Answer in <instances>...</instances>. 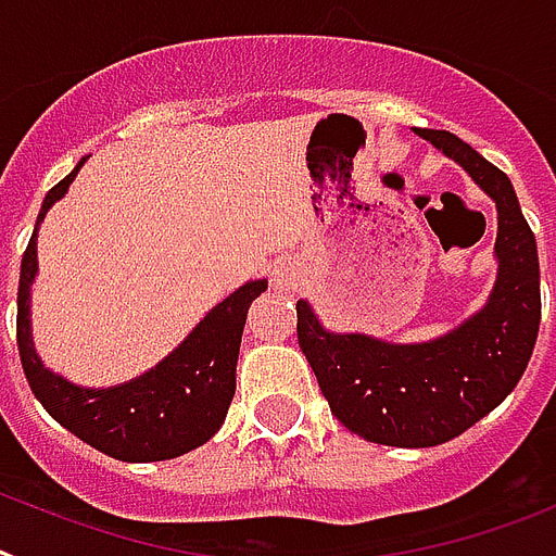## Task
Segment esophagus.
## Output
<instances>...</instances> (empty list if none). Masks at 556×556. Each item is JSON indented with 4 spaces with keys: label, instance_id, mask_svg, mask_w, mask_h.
<instances>
[{
    "label": "esophagus",
    "instance_id": "1",
    "mask_svg": "<svg viewBox=\"0 0 556 556\" xmlns=\"http://www.w3.org/2000/svg\"><path fill=\"white\" fill-rule=\"evenodd\" d=\"M273 283L275 287H292L295 283V273H292V267L289 264H278V267L273 269Z\"/></svg>",
    "mask_w": 556,
    "mask_h": 556
}]
</instances>
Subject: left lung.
I'll return each instance as SVG.
<instances>
[{
    "label": "left lung",
    "mask_w": 556,
    "mask_h": 556,
    "mask_svg": "<svg viewBox=\"0 0 556 556\" xmlns=\"http://www.w3.org/2000/svg\"><path fill=\"white\" fill-rule=\"evenodd\" d=\"M469 169L497 204L500 273L483 312L432 343L394 346L366 334H334L298 301V343L332 415L357 438L426 448L457 438L517 387L540 329V261L529 222L503 169L448 130L417 127Z\"/></svg>",
    "instance_id": "obj_1"
}]
</instances>
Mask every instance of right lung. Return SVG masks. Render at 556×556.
<instances>
[{
    "instance_id": "1",
    "label": "right lung",
    "mask_w": 556,
    "mask_h": 556,
    "mask_svg": "<svg viewBox=\"0 0 556 556\" xmlns=\"http://www.w3.org/2000/svg\"><path fill=\"white\" fill-rule=\"evenodd\" d=\"M81 159L41 201L36 229L50 204L62 199ZM36 229L22 255L16 343L25 378L59 424L99 452L124 463L169 460L192 452L218 432L236 394V361L247 309L267 289L250 281L215 306L181 346L141 378L116 389H81L48 371L30 343V283L36 275Z\"/></svg>"
}]
</instances>
